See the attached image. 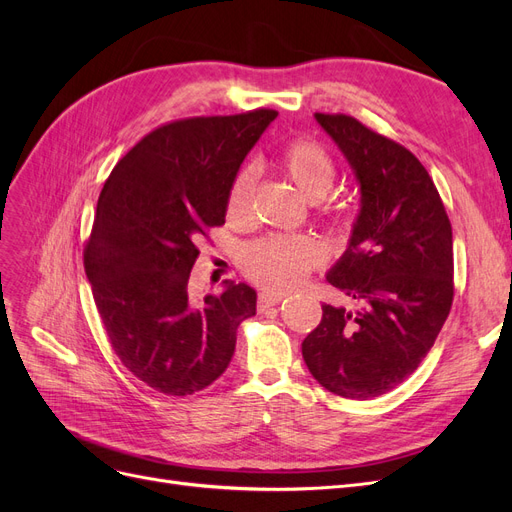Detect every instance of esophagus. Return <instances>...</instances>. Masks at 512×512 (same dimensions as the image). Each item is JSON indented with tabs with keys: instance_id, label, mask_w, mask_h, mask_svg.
I'll return each instance as SVG.
<instances>
[{
	"instance_id": "obj_1",
	"label": "esophagus",
	"mask_w": 512,
	"mask_h": 512,
	"mask_svg": "<svg viewBox=\"0 0 512 512\" xmlns=\"http://www.w3.org/2000/svg\"><path fill=\"white\" fill-rule=\"evenodd\" d=\"M284 299V294H275V292H260L258 294V309L260 312H265L267 307H273Z\"/></svg>"
}]
</instances>
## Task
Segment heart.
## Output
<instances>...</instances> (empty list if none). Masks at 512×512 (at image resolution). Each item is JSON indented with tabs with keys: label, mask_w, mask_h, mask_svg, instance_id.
Masks as SVG:
<instances>
[{
	"label": "heart",
	"mask_w": 512,
	"mask_h": 512,
	"mask_svg": "<svg viewBox=\"0 0 512 512\" xmlns=\"http://www.w3.org/2000/svg\"><path fill=\"white\" fill-rule=\"evenodd\" d=\"M280 166L309 200H320L333 188V158L316 143L301 138L288 143L280 156ZM254 188L256 170L252 166L241 168L232 179L226 198V218L230 224L250 222ZM322 256V245L314 237L269 235L247 247L241 256V269L260 288L282 292L299 286L309 271L320 265Z\"/></svg>",
	"instance_id": "obj_1"
}]
</instances>
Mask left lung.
I'll list each match as a JSON object with an SVG mask.
<instances>
[{"mask_svg":"<svg viewBox=\"0 0 512 512\" xmlns=\"http://www.w3.org/2000/svg\"><path fill=\"white\" fill-rule=\"evenodd\" d=\"M361 185V213L327 280L356 309L322 305L303 359L324 389L374 399L431 350L453 305V230L433 179L412 151L350 115L316 113Z\"/></svg>","mask_w":512,"mask_h":512,"instance_id":"obj_1","label":"left lung"}]
</instances>
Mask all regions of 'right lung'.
<instances>
[{"label":"right lung","instance_id":"right-lung-1","mask_svg":"<svg viewBox=\"0 0 512 512\" xmlns=\"http://www.w3.org/2000/svg\"><path fill=\"white\" fill-rule=\"evenodd\" d=\"M277 117L271 108L190 117L141 138L98 198L85 273L119 361L153 391L185 397L218 380L239 324L256 314V290L228 284L190 299L196 243L222 226L232 179Z\"/></svg>","mask_w":512,"mask_h":512}]
</instances>
